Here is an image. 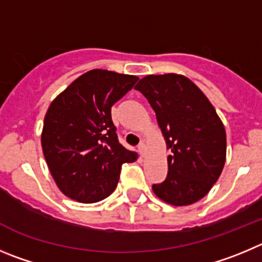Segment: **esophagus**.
<instances>
[{"instance_id": "1", "label": "esophagus", "mask_w": 262, "mask_h": 262, "mask_svg": "<svg viewBox=\"0 0 262 262\" xmlns=\"http://www.w3.org/2000/svg\"><path fill=\"white\" fill-rule=\"evenodd\" d=\"M145 148H146V146H145V143H141V145L138 146V151H139V154H141V155H145Z\"/></svg>"}]
</instances>
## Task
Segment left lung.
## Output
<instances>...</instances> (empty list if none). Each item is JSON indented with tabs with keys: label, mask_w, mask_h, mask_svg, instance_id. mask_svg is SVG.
I'll use <instances>...</instances> for the list:
<instances>
[{
	"label": "left lung",
	"mask_w": 262,
	"mask_h": 262,
	"mask_svg": "<svg viewBox=\"0 0 262 262\" xmlns=\"http://www.w3.org/2000/svg\"><path fill=\"white\" fill-rule=\"evenodd\" d=\"M134 89L147 98L170 150L167 178L152 185L154 194L176 207L198 202L219 180L226 160V132L216 110L183 75L145 76Z\"/></svg>",
	"instance_id": "left-lung-1"
}]
</instances>
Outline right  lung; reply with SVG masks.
<instances>
[{"label":"right lung","mask_w":262,"mask_h":262,"mask_svg":"<svg viewBox=\"0 0 262 262\" xmlns=\"http://www.w3.org/2000/svg\"><path fill=\"white\" fill-rule=\"evenodd\" d=\"M138 77L92 70L68 85L50 103L41 146L58 189L80 203L103 200L115 191L124 163L137 152L120 145L111 107Z\"/></svg>","instance_id":"obj_1"}]
</instances>
